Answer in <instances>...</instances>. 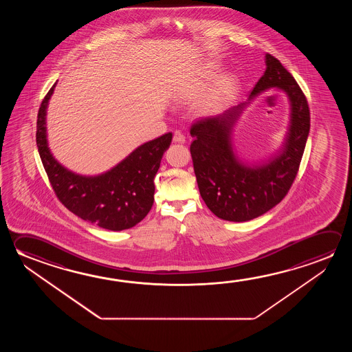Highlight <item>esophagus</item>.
<instances>
[{
	"mask_svg": "<svg viewBox=\"0 0 352 352\" xmlns=\"http://www.w3.org/2000/svg\"><path fill=\"white\" fill-rule=\"evenodd\" d=\"M173 142H175V144H184L185 136L182 133V131H175L174 133Z\"/></svg>",
	"mask_w": 352,
	"mask_h": 352,
	"instance_id": "1",
	"label": "esophagus"
}]
</instances>
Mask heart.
Returning a JSON list of instances; mask_svg holds the SVG:
<instances>
[{
	"instance_id": "obj_1",
	"label": "heart",
	"mask_w": 352,
	"mask_h": 352,
	"mask_svg": "<svg viewBox=\"0 0 352 352\" xmlns=\"http://www.w3.org/2000/svg\"><path fill=\"white\" fill-rule=\"evenodd\" d=\"M219 89V97L213 99L212 102L206 104L205 108H204V111H212V110L217 109V107H219L221 102L223 100V98L227 97V96L232 92V82L222 81ZM194 98H195V94H194V93H184V96L180 97V100H182V102H190V100H192Z\"/></svg>"
}]
</instances>
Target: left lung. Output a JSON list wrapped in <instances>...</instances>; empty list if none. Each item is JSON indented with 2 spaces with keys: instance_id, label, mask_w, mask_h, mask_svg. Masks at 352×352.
<instances>
[{
  "instance_id": "obj_1",
  "label": "left lung",
  "mask_w": 352,
  "mask_h": 352,
  "mask_svg": "<svg viewBox=\"0 0 352 352\" xmlns=\"http://www.w3.org/2000/svg\"><path fill=\"white\" fill-rule=\"evenodd\" d=\"M265 64V72L248 102L191 125L190 153L200 195L211 212L226 221L256 219L283 200L297 175L309 133L311 116L305 93L276 58L266 54ZM270 87L281 89L290 99L288 136L277 155L248 166L234 155L231 129L246 104Z\"/></svg>"
}]
</instances>
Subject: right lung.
Wrapping results in <instances>:
<instances>
[{
  "label": "right lung",
  "mask_w": 352,
  "mask_h": 352,
  "mask_svg": "<svg viewBox=\"0 0 352 352\" xmlns=\"http://www.w3.org/2000/svg\"><path fill=\"white\" fill-rule=\"evenodd\" d=\"M41 102L36 121V146L52 189L65 208L80 219L109 231L138 225L150 212L162 157L172 133L141 144L108 172L96 177L74 173L61 166L47 147V108L54 88Z\"/></svg>",
  "instance_id": "right-lung-1"
}]
</instances>
